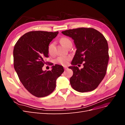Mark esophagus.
<instances>
[{
  "instance_id": "34e87169",
  "label": "esophagus",
  "mask_w": 125,
  "mask_h": 125,
  "mask_svg": "<svg viewBox=\"0 0 125 125\" xmlns=\"http://www.w3.org/2000/svg\"><path fill=\"white\" fill-rule=\"evenodd\" d=\"M63 68H64V69H65V70H66L68 68V67L67 66H64Z\"/></svg>"
}]
</instances>
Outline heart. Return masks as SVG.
<instances>
[{"label":"heart","instance_id":"1","mask_svg":"<svg viewBox=\"0 0 125 125\" xmlns=\"http://www.w3.org/2000/svg\"><path fill=\"white\" fill-rule=\"evenodd\" d=\"M60 42L66 47L69 43H71V40L66 37H63L60 39ZM55 43L54 42H53L50 43L48 45L47 50L48 53L50 55H54L55 53ZM70 59V58L69 56H60L56 59V62L62 65L65 66L67 65L68 63L69 62Z\"/></svg>","mask_w":125,"mask_h":125}]
</instances>
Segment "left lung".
Returning a JSON list of instances; mask_svg holds the SVG:
<instances>
[{
    "instance_id": "left-lung-1",
    "label": "left lung",
    "mask_w": 125,
    "mask_h": 125,
    "mask_svg": "<svg viewBox=\"0 0 125 125\" xmlns=\"http://www.w3.org/2000/svg\"><path fill=\"white\" fill-rule=\"evenodd\" d=\"M63 34L71 37L77 48L70 69L73 75L70 79L74 90L86 92L95 90L106 73L109 55L107 42L104 35L93 28H79L66 30ZM84 63L80 70L76 66Z\"/></svg>"
}]
</instances>
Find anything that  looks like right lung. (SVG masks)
Wrapping results in <instances>:
<instances>
[{"label": "right lung", "mask_w": 125, "mask_h": 125, "mask_svg": "<svg viewBox=\"0 0 125 125\" xmlns=\"http://www.w3.org/2000/svg\"><path fill=\"white\" fill-rule=\"evenodd\" d=\"M58 34V31H31L22 35L14 45V69L24 88L36 97L46 96L53 92L56 79L64 71L58 65L52 66L51 71L42 70L48 62L45 59L48 57V45Z\"/></svg>", "instance_id": "1"}]
</instances>
